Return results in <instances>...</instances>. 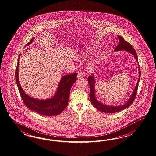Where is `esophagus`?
Masks as SVG:
<instances>
[{"label": "esophagus", "instance_id": "obj_1", "mask_svg": "<svg viewBox=\"0 0 156 156\" xmlns=\"http://www.w3.org/2000/svg\"><path fill=\"white\" fill-rule=\"evenodd\" d=\"M83 76H83V72L80 71V72L78 73L77 76V79H83Z\"/></svg>", "mask_w": 156, "mask_h": 156}]
</instances>
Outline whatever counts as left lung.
<instances>
[{
    "instance_id": "8db88e82",
    "label": "left lung",
    "mask_w": 156,
    "mask_h": 156,
    "mask_svg": "<svg viewBox=\"0 0 156 156\" xmlns=\"http://www.w3.org/2000/svg\"><path fill=\"white\" fill-rule=\"evenodd\" d=\"M118 37L119 38V43L118 44V46H116L114 51H120V50H126L127 52L133 54V56L135 57L136 60V61L138 62V56H137V55L136 53V50H134V48L129 43L126 42V40H124L122 37L120 36H118ZM138 70H139V79H138V83H136V85L134 90V91L133 93L132 96L126 104H124L122 105H119V106H112L105 105L102 103H100L96 100L95 96V89H94L95 80L94 79L93 76H90L87 78V81H88L90 86V98L91 102L94 106L97 109L99 110L100 111L104 112V113H116V112H118L119 111L123 110L128 108L134 101L136 95L137 91H138V83H139L140 78V69L139 65Z\"/></svg>"
}]
</instances>
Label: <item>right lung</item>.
<instances>
[{"label": "right lung", "instance_id": "right-lung-1", "mask_svg": "<svg viewBox=\"0 0 156 156\" xmlns=\"http://www.w3.org/2000/svg\"><path fill=\"white\" fill-rule=\"evenodd\" d=\"M34 39V38H32L30 41L27 43L26 46L32 43ZM20 57V56L18 59L16 70V81L20 96L25 105L30 109L46 116H54L60 114L68 105L70 89L73 83L76 81L77 73L68 74L62 77L60 81L56 93L52 98L44 100L36 99L27 95L20 86L18 80Z\"/></svg>", "mask_w": 156, "mask_h": 156}]
</instances>
